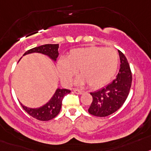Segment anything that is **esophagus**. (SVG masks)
<instances>
[{"label": "esophagus", "mask_w": 151, "mask_h": 151, "mask_svg": "<svg viewBox=\"0 0 151 151\" xmlns=\"http://www.w3.org/2000/svg\"><path fill=\"white\" fill-rule=\"evenodd\" d=\"M74 92L77 93V94H82V93H83V91L79 89H74Z\"/></svg>", "instance_id": "obj_1"}]
</instances>
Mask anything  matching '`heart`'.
I'll return each mask as SVG.
<instances>
[{
  "label": "heart",
  "instance_id": "b5f03b06",
  "mask_svg": "<svg viewBox=\"0 0 151 151\" xmlns=\"http://www.w3.org/2000/svg\"><path fill=\"white\" fill-rule=\"evenodd\" d=\"M119 55L114 49L89 47L72 50L67 59H60L57 68L62 81L69 83L78 69L79 83H87L92 88L108 83L116 71Z\"/></svg>",
  "mask_w": 151,
  "mask_h": 151
}]
</instances>
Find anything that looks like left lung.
<instances>
[{"instance_id":"1","label":"left lung","mask_w":151,"mask_h":151,"mask_svg":"<svg viewBox=\"0 0 151 151\" xmlns=\"http://www.w3.org/2000/svg\"><path fill=\"white\" fill-rule=\"evenodd\" d=\"M120 68L116 78L106 87L90 92L92 101L88 109L90 114L96 116H107L116 112L124 104L132 85L131 69L124 54L118 50Z\"/></svg>"}]
</instances>
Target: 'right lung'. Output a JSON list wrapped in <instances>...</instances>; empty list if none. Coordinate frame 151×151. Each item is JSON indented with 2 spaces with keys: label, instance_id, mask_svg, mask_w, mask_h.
<instances>
[{
  "label": "right lung",
  "instance_id": "obj_1",
  "mask_svg": "<svg viewBox=\"0 0 151 151\" xmlns=\"http://www.w3.org/2000/svg\"><path fill=\"white\" fill-rule=\"evenodd\" d=\"M58 49H59V44H45V45L35 47V48L28 50L23 55L32 53V52H40V53L48 55L52 60L55 61L59 55ZM70 92V90L69 89H57L54 96L50 99V101L41 108H30L22 105V104L21 105L23 109L32 117L38 120H41V121H47V120L53 119L59 114L61 107H62L63 98L65 95L68 94Z\"/></svg>",
  "mask_w": 151,
  "mask_h": 151
}]
</instances>
